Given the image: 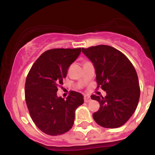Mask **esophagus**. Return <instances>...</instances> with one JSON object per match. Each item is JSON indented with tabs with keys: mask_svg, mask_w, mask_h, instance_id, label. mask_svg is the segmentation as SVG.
<instances>
[{
	"mask_svg": "<svg viewBox=\"0 0 155 155\" xmlns=\"http://www.w3.org/2000/svg\"><path fill=\"white\" fill-rule=\"evenodd\" d=\"M84 102L86 103H88L90 102V101H91V98H90V97L87 95H85L84 96Z\"/></svg>",
	"mask_w": 155,
	"mask_h": 155,
	"instance_id": "esophagus-1",
	"label": "esophagus"
}]
</instances>
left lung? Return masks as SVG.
<instances>
[{
  "label": "left lung",
  "mask_w": 155,
  "mask_h": 155,
  "mask_svg": "<svg viewBox=\"0 0 155 155\" xmlns=\"http://www.w3.org/2000/svg\"><path fill=\"white\" fill-rule=\"evenodd\" d=\"M82 52L93 64L96 81L106 92L105 97L91 95L92 100L100 104L93 119L106 128L121 127L133 114L139 101L136 69L125 55L110 46L82 48Z\"/></svg>",
  "instance_id": "8db88e82"
}]
</instances>
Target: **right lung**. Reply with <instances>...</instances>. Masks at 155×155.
<instances>
[{
    "label": "right lung",
    "instance_id": "right-lung-1",
    "mask_svg": "<svg viewBox=\"0 0 155 155\" xmlns=\"http://www.w3.org/2000/svg\"><path fill=\"white\" fill-rule=\"evenodd\" d=\"M81 51V48L46 51L27 76L25 95L30 115L38 129L49 136L63 134L71 128L76 109L84 103L79 92L71 91L66 100L57 95L69 66Z\"/></svg>",
    "mask_w": 155,
    "mask_h": 155
}]
</instances>
